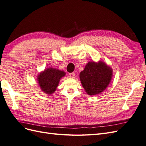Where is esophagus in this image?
Masks as SVG:
<instances>
[{
    "label": "esophagus",
    "instance_id": "esophagus-1",
    "mask_svg": "<svg viewBox=\"0 0 146 146\" xmlns=\"http://www.w3.org/2000/svg\"><path fill=\"white\" fill-rule=\"evenodd\" d=\"M75 75H76V74H75V73L72 72V73H70L69 76V77L70 78H74L75 77Z\"/></svg>",
    "mask_w": 146,
    "mask_h": 146
}]
</instances>
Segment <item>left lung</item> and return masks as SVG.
Returning <instances> with one entry per match:
<instances>
[{
	"label": "left lung",
	"mask_w": 146,
	"mask_h": 146,
	"mask_svg": "<svg viewBox=\"0 0 146 146\" xmlns=\"http://www.w3.org/2000/svg\"><path fill=\"white\" fill-rule=\"evenodd\" d=\"M113 69L99 61L88 62L80 74L82 85L88 95L94 96L103 92L111 80Z\"/></svg>",
	"instance_id": "1"
}]
</instances>
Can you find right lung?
Here are the masks:
<instances>
[{
  "label": "right lung",
  "mask_w": 146,
  "mask_h": 146,
  "mask_svg": "<svg viewBox=\"0 0 146 146\" xmlns=\"http://www.w3.org/2000/svg\"><path fill=\"white\" fill-rule=\"evenodd\" d=\"M63 70L48 68L39 74L38 83L41 90L47 94H52L58 86L60 79L65 76Z\"/></svg>",
  "instance_id": "obj_1"
}]
</instances>
